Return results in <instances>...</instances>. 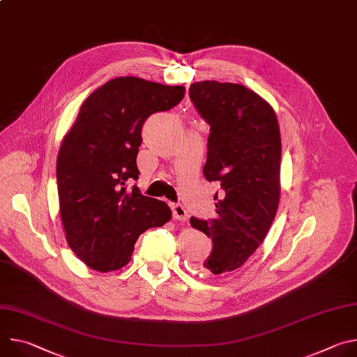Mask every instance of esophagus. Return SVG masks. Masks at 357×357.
I'll list each match as a JSON object with an SVG mask.
<instances>
[{"label": "esophagus", "mask_w": 357, "mask_h": 357, "mask_svg": "<svg viewBox=\"0 0 357 357\" xmlns=\"http://www.w3.org/2000/svg\"><path fill=\"white\" fill-rule=\"evenodd\" d=\"M172 212H174V219H175V220H179V222H182V223L186 222V219H188V212H186V209H185L182 205H179V203H176V205L172 206Z\"/></svg>", "instance_id": "esophagus-1"}]
</instances>
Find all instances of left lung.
Returning <instances> with one entry per match:
<instances>
[{"label": "left lung", "instance_id": "left-lung-1", "mask_svg": "<svg viewBox=\"0 0 357 357\" xmlns=\"http://www.w3.org/2000/svg\"><path fill=\"white\" fill-rule=\"evenodd\" d=\"M197 113L211 126L203 175L219 181L216 219L190 218L212 237L203 275L222 277L240 268L264 241L275 218L281 185V135L277 114L261 96L243 84L196 82L189 89Z\"/></svg>", "mask_w": 357, "mask_h": 357}]
</instances>
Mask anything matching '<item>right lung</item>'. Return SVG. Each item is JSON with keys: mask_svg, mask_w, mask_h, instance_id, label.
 Returning <instances> with one entry per match:
<instances>
[{"mask_svg": "<svg viewBox=\"0 0 357 357\" xmlns=\"http://www.w3.org/2000/svg\"><path fill=\"white\" fill-rule=\"evenodd\" d=\"M183 96V86L116 77L84 100L65 135L56 161L61 219L69 247L91 270L123 268L139 234L171 220L165 202L127 183L139 175L142 124Z\"/></svg>", "mask_w": 357, "mask_h": 357, "instance_id": "right-lung-1", "label": "right lung"}]
</instances>
